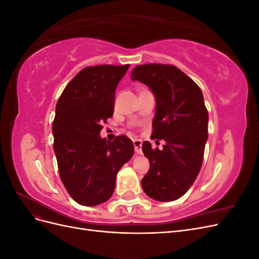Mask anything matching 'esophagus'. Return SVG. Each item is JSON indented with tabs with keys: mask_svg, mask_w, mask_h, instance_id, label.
<instances>
[{
	"mask_svg": "<svg viewBox=\"0 0 259 259\" xmlns=\"http://www.w3.org/2000/svg\"><path fill=\"white\" fill-rule=\"evenodd\" d=\"M134 148H135V152L137 154H142L143 153V149H142V140H134Z\"/></svg>",
	"mask_w": 259,
	"mask_h": 259,
	"instance_id": "34e87169",
	"label": "esophagus"
}]
</instances>
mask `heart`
<instances>
[{
	"label": "heart",
	"mask_w": 259,
	"mask_h": 259,
	"mask_svg": "<svg viewBox=\"0 0 259 259\" xmlns=\"http://www.w3.org/2000/svg\"><path fill=\"white\" fill-rule=\"evenodd\" d=\"M143 92H148V90L147 89H140L139 93H143Z\"/></svg>",
	"instance_id": "obj_1"
}]
</instances>
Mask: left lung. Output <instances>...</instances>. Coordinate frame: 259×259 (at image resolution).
<instances>
[{"label": "left lung", "mask_w": 259, "mask_h": 259, "mask_svg": "<svg viewBox=\"0 0 259 259\" xmlns=\"http://www.w3.org/2000/svg\"><path fill=\"white\" fill-rule=\"evenodd\" d=\"M132 81H139L155 96L152 139L165 140L163 150L143 143L150 168L142 179L145 193L161 202L175 201L189 190L202 166L207 140L208 113L202 91L171 65H140Z\"/></svg>", "instance_id": "obj_1"}]
</instances>
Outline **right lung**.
Listing matches in <instances>:
<instances>
[{"mask_svg":"<svg viewBox=\"0 0 259 259\" xmlns=\"http://www.w3.org/2000/svg\"><path fill=\"white\" fill-rule=\"evenodd\" d=\"M130 65L82 69L60 95L53 122L54 151L68 193L76 203L95 206L111 198L117 171L134 154L132 140L100 137L113 115L116 86Z\"/></svg>","mask_w":259,"mask_h":259,"instance_id":"right-lung-1","label":"right lung"}]
</instances>
